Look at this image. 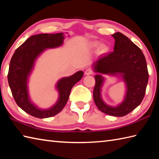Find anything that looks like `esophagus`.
Returning <instances> with one entry per match:
<instances>
[{
  "mask_svg": "<svg viewBox=\"0 0 159 159\" xmlns=\"http://www.w3.org/2000/svg\"><path fill=\"white\" fill-rule=\"evenodd\" d=\"M92 74H93V71L91 69H87L85 71V75H91Z\"/></svg>",
  "mask_w": 159,
  "mask_h": 159,
  "instance_id": "esophagus-1",
  "label": "esophagus"
}]
</instances>
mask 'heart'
<instances>
[{
  "instance_id": "b5f03b06",
  "label": "heart",
  "mask_w": 159,
  "mask_h": 159,
  "mask_svg": "<svg viewBox=\"0 0 159 159\" xmlns=\"http://www.w3.org/2000/svg\"><path fill=\"white\" fill-rule=\"evenodd\" d=\"M98 45H99L98 42H94L92 44V48H97ZM108 51H109V47L107 45L101 44L100 46H99L98 52L100 53V54H105V53H107Z\"/></svg>"
}]
</instances>
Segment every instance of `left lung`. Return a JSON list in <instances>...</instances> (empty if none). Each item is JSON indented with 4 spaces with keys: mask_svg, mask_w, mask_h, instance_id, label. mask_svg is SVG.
<instances>
[{
    "mask_svg": "<svg viewBox=\"0 0 159 159\" xmlns=\"http://www.w3.org/2000/svg\"><path fill=\"white\" fill-rule=\"evenodd\" d=\"M111 36L115 40L114 52L99 58L93 63L95 87L93 97L96 106L102 112L113 116H124L141 104L145 94L149 74L144 54L138 46L122 33ZM102 74L120 75L126 85L124 101L118 107L105 104L101 98V88L104 81Z\"/></svg>",
    "mask_w": 159,
    "mask_h": 159,
    "instance_id": "1",
    "label": "left lung"
}]
</instances>
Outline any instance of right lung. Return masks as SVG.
<instances>
[{
  "label": "right lung",
  "instance_id": "1",
  "mask_svg": "<svg viewBox=\"0 0 159 159\" xmlns=\"http://www.w3.org/2000/svg\"><path fill=\"white\" fill-rule=\"evenodd\" d=\"M64 39L63 33L34 35L16 49L12 56L7 75L9 88L16 104L34 117L44 119L60 112L67 103L71 88L83 76V71H79L73 75L59 80L56 85L59 93L58 99L50 108L39 109L30 101L27 81L36 58L46 49L58 48L63 45Z\"/></svg>",
  "mask_w": 159,
  "mask_h": 159
}]
</instances>
